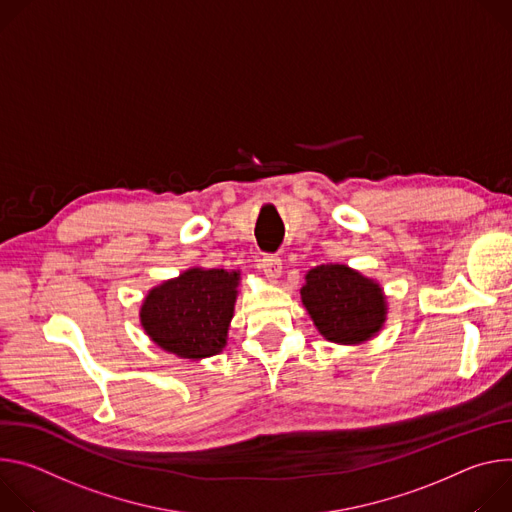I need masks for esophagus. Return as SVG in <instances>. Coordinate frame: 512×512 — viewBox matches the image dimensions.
<instances>
[{"label":"esophagus","mask_w":512,"mask_h":512,"mask_svg":"<svg viewBox=\"0 0 512 512\" xmlns=\"http://www.w3.org/2000/svg\"><path fill=\"white\" fill-rule=\"evenodd\" d=\"M260 268H262V272L266 274V278L268 280H278L280 278V274H282V262H280V258H276V256H264L262 260H260Z\"/></svg>","instance_id":"34e87169"}]
</instances>
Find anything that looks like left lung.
Instances as JSON below:
<instances>
[{
  "label": "left lung",
  "instance_id": "left-lung-1",
  "mask_svg": "<svg viewBox=\"0 0 512 512\" xmlns=\"http://www.w3.org/2000/svg\"><path fill=\"white\" fill-rule=\"evenodd\" d=\"M301 301L327 342L358 346L386 323L388 303L380 282L348 264H321L305 274Z\"/></svg>",
  "mask_w": 512,
  "mask_h": 512
}]
</instances>
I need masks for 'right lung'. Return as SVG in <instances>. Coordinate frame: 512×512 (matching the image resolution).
Returning a JSON list of instances; mask_svg holds the SVG:
<instances>
[{"instance_id":"obj_1","label":"right lung","mask_w":512,"mask_h":512,"mask_svg":"<svg viewBox=\"0 0 512 512\" xmlns=\"http://www.w3.org/2000/svg\"><path fill=\"white\" fill-rule=\"evenodd\" d=\"M240 287V270L193 266L152 287L140 325L152 342L185 360H203L227 346Z\"/></svg>"}]
</instances>
